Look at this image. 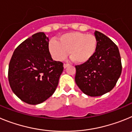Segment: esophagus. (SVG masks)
<instances>
[{
	"label": "esophagus",
	"instance_id": "obj_1",
	"mask_svg": "<svg viewBox=\"0 0 132 132\" xmlns=\"http://www.w3.org/2000/svg\"><path fill=\"white\" fill-rule=\"evenodd\" d=\"M69 65V63H64L63 64V67L65 69V68H66V67H68Z\"/></svg>",
	"mask_w": 132,
	"mask_h": 132
}]
</instances>
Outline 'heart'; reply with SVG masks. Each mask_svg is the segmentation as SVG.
<instances>
[{
	"instance_id": "1",
	"label": "heart",
	"mask_w": 132,
	"mask_h": 132,
	"mask_svg": "<svg viewBox=\"0 0 132 132\" xmlns=\"http://www.w3.org/2000/svg\"><path fill=\"white\" fill-rule=\"evenodd\" d=\"M98 47L97 38L93 34L71 31L61 35L59 42L51 39L49 50L57 61L65 59L69 54L78 63H85L94 55Z\"/></svg>"
}]
</instances>
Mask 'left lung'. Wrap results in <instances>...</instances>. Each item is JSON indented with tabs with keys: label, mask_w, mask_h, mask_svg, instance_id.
<instances>
[{
	"label": "left lung",
	"mask_w": 132,
	"mask_h": 132,
	"mask_svg": "<svg viewBox=\"0 0 132 132\" xmlns=\"http://www.w3.org/2000/svg\"><path fill=\"white\" fill-rule=\"evenodd\" d=\"M98 47L87 63L76 65L75 82L83 93L99 96L115 87L122 73V63L117 45L106 36L95 31Z\"/></svg>",
	"instance_id": "left-lung-1"
}]
</instances>
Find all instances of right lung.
Returning a JSON list of instances; mask_svg holds the SVG:
<instances>
[{"label": "right lung", "instance_id": "add662e5", "mask_svg": "<svg viewBox=\"0 0 132 132\" xmlns=\"http://www.w3.org/2000/svg\"><path fill=\"white\" fill-rule=\"evenodd\" d=\"M63 71V63L52 58L49 38L38 32L14 50L9 66V83L21 101L36 105L54 93Z\"/></svg>", "mask_w": 132, "mask_h": 132}]
</instances>
